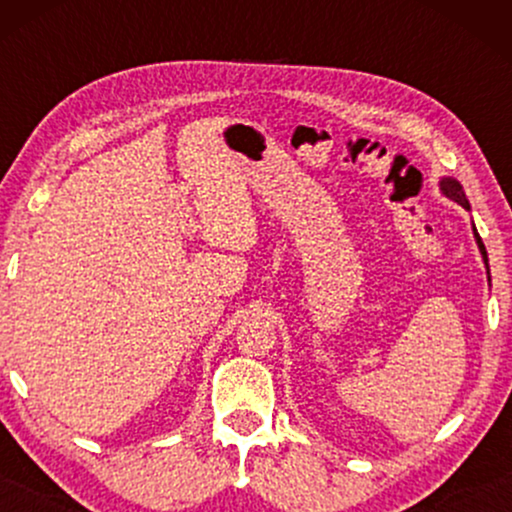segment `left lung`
<instances>
[{"label": "left lung", "instance_id": "left-lung-1", "mask_svg": "<svg viewBox=\"0 0 512 512\" xmlns=\"http://www.w3.org/2000/svg\"><path fill=\"white\" fill-rule=\"evenodd\" d=\"M440 185H443V192H445V195L455 199V202H460L464 209H469V202H467V199H464V192H462L460 182H455V180L445 178L443 182H440ZM474 233H477V231H474ZM477 243H479V250H481V255H484V262H489V260H486V248H484V243H481L479 233H477Z\"/></svg>", "mask_w": 512, "mask_h": 512}]
</instances>
